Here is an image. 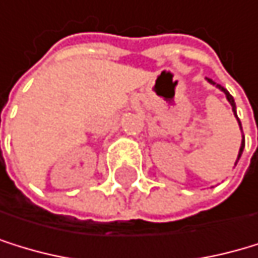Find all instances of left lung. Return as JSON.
I'll return each mask as SVG.
<instances>
[{
    "label": "left lung",
    "mask_w": 258,
    "mask_h": 258,
    "mask_svg": "<svg viewBox=\"0 0 258 258\" xmlns=\"http://www.w3.org/2000/svg\"><path fill=\"white\" fill-rule=\"evenodd\" d=\"M208 82H211V84H216V82H213V81H211V79H208ZM216 87H219V89L220 90H222L224 93H225V96H227V100H228V103L231 104V109H233V112H235V115H236V104H235V100H233V96H231L225 89H224V87L222 85H216ZM239 122V120H238ZM239 126H241V122H239ZM243 149H244V136H243V143H241V147H239V154H238V158H236V163H238V160H239V157H241V154H243ZM235 163V165H236Z\"/></svg>",
    "instance_id": "left-lung-1"
}]
</instances>
